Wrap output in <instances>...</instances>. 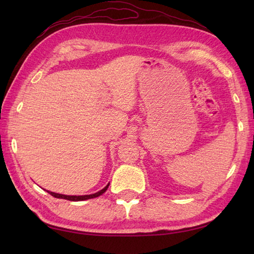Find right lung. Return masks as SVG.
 <instances>
[{
	"label": "right lung",
	"instance_id": "obj_1",
	"mask_svg": "<svg viewBox=\"0 0 254 254\" xmlns=\"http://www.w3.org/2000/svg\"><path fill=\"white\" fill-rule=\"evenodd\" d=\"M109 185L107 187H105L102 190H100L99 192H97L95 194H89V195H63V194H59V193H55V192H50V191H47L48 193H50L52 196L58 197V198H64V199H68V201H85V199H89V198H94L101 195V194H104Z\"/></svg>",
	"mask_w": 254,
	"mask_h": 254
}]
</instances>
